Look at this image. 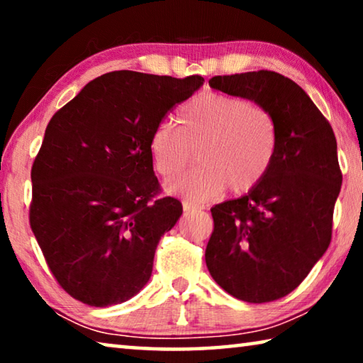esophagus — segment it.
I'll return each mask as SVG.
<instances>
[{
	"label": "esophagus",
	"instance_id": "esophagus-1",
	"mask_svg": "<svg viewBox=\"0 0 363 363\" xmlns=\"http://www.w3.org/2000/svg\"><path fill=\"white\" fill-rule=\"evenodd\" d=\"M182 210H184V213H192V211H199V210H201V206H199V205H195V203H190V201H182Z\"/></svg>",
	"mask_w": 363,
	"mask_h": 363
}]
</instances>
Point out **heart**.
Listing matches in <instances>:
<instances>
[{
	"label": "heart",
	"instance_id": "b5f03b06",
	"mask_svg": "<svg viewBox=\"0 0 363 363\" xmlns=\"http://www.w3.org/2000/svg\"><path fill=\"white\" fill-rule=\"evenodd\" d=\"M279 147L274 116L243 97L201 93L177 110V128L160 123L152 131L149 152L153 168L173 179L194 160L201 164L167 184V192L194 201L224 194H243L259 186L272 168Z\"/></svg>",
	"mask_w": 363,
	"mask_h": 363
}]
</instances>
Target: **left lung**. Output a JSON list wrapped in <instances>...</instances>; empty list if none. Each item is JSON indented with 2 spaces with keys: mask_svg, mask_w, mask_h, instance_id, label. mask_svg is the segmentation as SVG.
Segmentation results:
<instances>
[{
  "mask_svg": "<svg viewBox=\"0 0 363 363\" xmlns=\"http://www.w3.org/2000/svg\"><path fill=\"white\" fill-rule=\"evenodd\" d=\"M213 89L259 104L274 116L279 147L259 186L211 208L205 261L233 298L269 303L291 293L327 251L341 190L336 139L306 91L259 70L213 77Z\"/></svg>",
  "mask_w": 363,
  "mask_h": 363,
  "instance_id": "1",
  "label": "left lung"
}]
</instances>
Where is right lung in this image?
I'll use <instances>...</instances> for the list:
<instances>
[{"label":"right lung","mask_w":363,"mask_h":363,"mask_svg":"<svg viewBox=\"0 0 363 363\" xmlns=\"http://www.w3.org/2000/svg\"><path fill=\"white\" fill-rule=\"evenodd\" d=\"M205 79L118 70L93 79L52 116L32 168L30 225L59 285L94 307L147 285L157 245L182 214L160 190L152 131Z\"/></svg>","instance_id":"1"}]
</instances>
